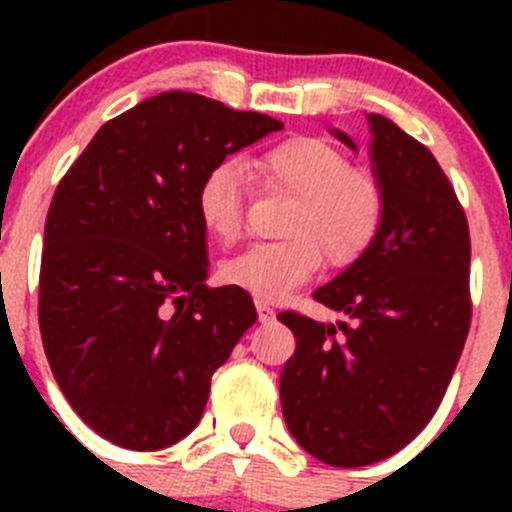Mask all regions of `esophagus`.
Masks as SVG:
<instances>
[{
    "label": "esophagus",
    "mask_w": 512,
    "mask_h": 512,
    "mask_svg": "<svg viewBox=\"0 0 512 512\" xmlns=\"http://www.w3.org/2000/svg\"><path fill=\"white\" fill-rule=\"evenodd\" d=\"M255 307H257V319H260L262 324H272V322H275V309H272L270 304L260 302V299H257Z\"/></svg>",
    "instance_id": "34e87169"
}]
</instances>
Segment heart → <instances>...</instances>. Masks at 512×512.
<instances>
[{
    "mask_svg": "<svg viewBox=\"0 0 512 512\" xmlns=\"http://www.w3.org/2000/svg\"><path fill=\"white\" fill-rule=\"evenodd\" d=\"M250 175L267 190L294 195L282 235L260 242L220 267L225 285L262 302H280L322 265L347 270L364 257L384 218V193L374 175L322 138L294 136L267 148L250 163ZM247 175L237 163H220L198 188V218L223 245L245 230Z\"/></svg>",
    "mask_w": 512,
    "mask_h": 512,
    "instance_id": "1",
    "label": "heart"
}]
</instances>
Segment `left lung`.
Returning a JSON list of instances; mask_svg holds the SVG:
<instances>
[{"instance_id": "left-lung-1", "label": "left lung", "mask_w": 512, "mask_h": 512, "mask_svg": "<svg viewBox=\"0 0 512 512\" xmlns=\"http://www.w3.org/2000/svg\"><path fill=\"white\" fill-rule=\"evenodd\" d=\"M366 118L384 193L379 235L314 292L344 319L277 314L297 342L280 376L289 433L339 468L384 461L414 441L471 329V235L456 190L423 143L379 113ZM332 133L356 151L347 133Z\"/></svg>"}]
</instances>
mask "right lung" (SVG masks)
<instances>
[{
	"instance_id": "1",
	"label": "right lung",
	"mask_w": 512,
	"mask_h": 512,
	"mask_svg": "<svg viewBox=\"0 0 512 512\" xmlns=\"http://www.w3.org/2000/svg\"><path fill=\"white\" fill-rule=\"evenodd\" d=\"M282 126L165 91L103 123L61 178L44 227L41 342L71 409L106 441L160 451L188 436L255 324L250 294L205 285L198 188Z\"/></svg>"
}]
</instances>
